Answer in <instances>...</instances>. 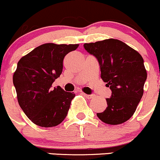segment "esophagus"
Wrapping results in <instances>:
<instances>
[{
  "instance_id": "obj_1",
  "label": "esophagus",
  "mask_w": 160,
  "mask_h": 160,
  "mask_svg": "<svg viewBox=\"0 0 160 160\" xmlns=\"http://www.w3.org/2000/svg\"><path fill=\"white\" fill-rule=\"evenodd\" d=\"M82 95H83L84 96H85L86 98L88 99H91L94 97V95H88V94H86V93H83V92H82Z\"/></svg>"
}]
</instances>
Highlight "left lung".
Returning a JSON list of instances; mask_svg holds the SVG:
<instances>
[{"instance_id":"8db88e82","label":"left lung","mask_w":160,"mask_h":160,"mask_svg":"<svg viewBox=\"0 0 160 160\" xmlns=\"http://www.w3.org/2000/svg\"><path fill=\"white\" fill-rule=\"evenodd\" d=\"M84 48L98 59L101 78L112 91L108 107L97 117L110 125L126 122L134 114L144 93L147 71L138 52L121 40L106 39L84 43Z\"/></svg>"}]
</instances>
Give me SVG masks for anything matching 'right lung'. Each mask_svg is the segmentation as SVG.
<instances>
[{
  "label": "right lung",
  "instance_id": "1",
  "mask_svg": "<svg viewBox=\"0 0 160 160\" xmlns=\"http://www.w3.org/2000/svg\"><path fill=\"white\" fill-rule=\"evenodd\" d=\"M78 46L44 43L18 62L12 77L18 102L34 124L52 127L65 120L75 94L51 86L62 74L65 56Z\"/></svg>",
  "mask_w": 160,
  "mask_h": 160
}]
</instances>
